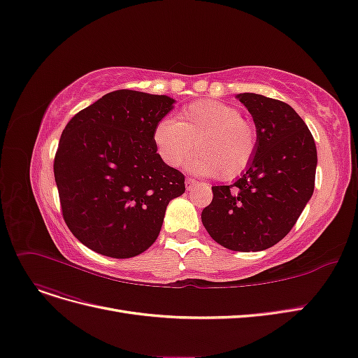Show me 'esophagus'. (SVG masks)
Returning a JSON list of instances; mask_svg holds the SVG:
<instances>
[{
	"label": "esophagus",
	"mask_w": 358,
	"mask_h": 358,
	"mask_svg": "<svg viewBox=\"0 0 358 358\" xmlns=\"http://www.w3.org/2000/svg\"><path fill=\"white\" fill-rule=\"evenodd\" d=\"M185 185H187V189H188V191H191L194 187H196V185H199V182L194 180V179H191V178H188L187 180H185Z\"/></svg>",
	"instance_id": "34e87169"
}]
</instances>
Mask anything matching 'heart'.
<instances>
[{
  "mask_svg": "<svg viewBox=\"0 0 358 358\" xmlns=\"http://www.w3.org/2000/svg\"><path fill=\"white\" fill-rule=\"evenodd\" d=\"M158 155L170 167H180L194 151L191 169L206 176L231 180L245 171L257 150L250 121L231 105L200 101L185 106L178 117L159 120L152 131Z\"/></svg>",
  "mask_w": 358,
  "mask_h": 358,
  "instance_id": "obj_1",
  "label": "heart"
}]
</instances>
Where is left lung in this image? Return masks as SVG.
I'll list each match as a JSON object with an SVG mask.
<instances>
[{
    "instance_id": "8db88e82",
    "label": "left lung",
    "mask_w": 358,
    "mask_h": 358,
    "mask_svg": "<svg viewBox=\"0 0 358 358\" xmlns=\"http://www.w3.org/2000/svg\"><path fill=\"white\" fill-rule=\"evenodd\" d=\"M257 133L252 164L232 185L212 187L203 213L210 237L234 252L273 248L296 224L314 192L317 148L290 105L256 93H240Z\"/></svg>"
}]
</instances>
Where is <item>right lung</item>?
I'll list each match as a JSON object with an SVG mask.
<instances>
[{"label":"right lung","mask_w":358,"mask_h":358,"mask_svg":"<svg viewBox=\"0 0 358 358\" xmlns=\"http://www.w3.org/2000/svg\"><path fill=\"white\" fill-rule=\"evenodd\" d=\"M164 94L117 90L73 115L55 155L68 228L96 253L141 255L157 240L185 176L157 154L152 131L173 108Z\"/></svg>","instance_id":"add662e5"}]
</instances>
